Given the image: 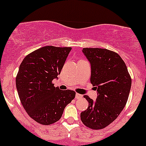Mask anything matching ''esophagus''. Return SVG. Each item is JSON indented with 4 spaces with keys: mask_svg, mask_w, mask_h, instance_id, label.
<instances>
[{
    "mask_svg": "<svg viewBox=\"0 0 146 146\" xmlns=\"http://www.w3.org/2000/svg\"><path fill=\"white\" fill-rule=\"evenodd\" d=\"M82 98V95H80V94H78V93L76 94V98L77 100L80 99V98Z\"/></svg>",
    "mask_w": 146,
    "mask_h": 146,
    "instance_id": "1",
    "label": "esophagus"
}]
</instances>
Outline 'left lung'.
I'll return each mask as SVG.
<instances>
[{"instance_id":"left-lung-1","label":"left lung","mask_w":146,"mask_h":146,"mask_svg":"<svg viewBox=\"0 0 146 146\" xmlns=\"http://www.w3.org/2000/svg\"><path fill=\"white\" fill-rule=\"evenodd\" d=\"M91 66L90 82L97 90L95 101L88 95V109L80 113L82 123L92 129H104L114 121L127 102L131 79L120 56L106 48H84Z\"/></svg>"}]
</instances>
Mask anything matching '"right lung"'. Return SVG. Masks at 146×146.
<instances>
[{"label":"right lung","mask_w":146,"mask_h":146,"mask_svg":"<svg viewBox=\"0 0 146 146\" xmlns=\"http://www.w3.org/2000/svg\"><path fill=\"white\" fill-rule=\"evenodd\" d=\"M70 50V47H42L27 55L19 68L16 77L19 98L29 117L41 124L59 120L76 96L74 91L61 90L52 83L58 79Z\"/></svg>","instance_id":"obj_1"}]
</instances>
